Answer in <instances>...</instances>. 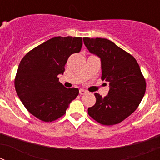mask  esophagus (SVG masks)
Segmentation results:
<instances>
[{
	"instance_id": "obj_1",
	"label": "esophagus",
	"mask_w": 160,
	"mask_h": 160,
	"mask_svg": "<svg viewBox=\"0 0 160 160\" xmlns=\"http://www.w3.org/2000/svg\"><path fill=\"white\" fill-rule=\"evenodd\" d=\"M87 90H83V89H80V90H79V94H82H82H87Z\"/></svg>"
}]
</instances>
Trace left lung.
Masks as SVG:
<instances>
[{
    "label": "left lung",
    "instance_id": "obj_1",
    "mask_svg": "<svg viewBox=\"0 0 160 160\" xmlns=\"http://www.w3.org/2000/svg\"><path fill=\"white\" fill-rule=\"evenodd\" d=\"M90 53L101 60L102 79L109 83L104 98L95 93L96 102L88 108L91 118L102 125H114L130 116L146 91V82L132 55L106 38H83Z\"/></svg>",
    "mask_w": 160,
    "mask_h": 160
}]
</instances>
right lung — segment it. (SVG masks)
Wrapping results in <instances>:
<instances>
[{
  "mask_svg": "<svg viewBox=\"0 0 160 160\" xmlns=\"http://www.w3.org/2000/svg\"><path fill=\"white\" fill-rule=\"evenodd\" d=\"M82 38L55 37L26 53L15 78L17 94L29 112L44 122H52L66 114L78 95V88H66L58 81L73 53L80 52Z\"/></svg>",
  "mask_w": 160,
  "mask_h": 160,
  "instance_id": "right-lung-1",
  "label": "right lung"
}]
</instances>
